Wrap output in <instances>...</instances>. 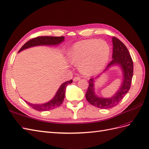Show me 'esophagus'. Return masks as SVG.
Wrapping results in <instances>:
<instances>
[{
    "label": "esophagus",
    "instance_id": "esophagus-1",
    "mask_svg": "<svg viewBox=\"0 0 149 149\" xmlns=\"http://www.w3.org/2000/svg\"><path fill=\"white\" fill-rule=\"evenodd\" d=\"M80 77H79V76H77V77H75L74 78V79H73V80L74 82H77V81H78L79 80H80Z\"/></svg>",
    "mask_w": 149,
    "mask_h": 149
}]
</instances>
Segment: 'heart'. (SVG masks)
<instances>
[{"instance_id":"heart-1","label":"heart","mask_w":149,"mask_h":149,"mask_svg":"<svg viewBox=\"0 0 149 149\" xmlns=\"http://www.w3.org/2000/svg\"><path fill=\"white\" fill-rule=\"evenodd\" d=\"M110 54L109 45L98 39L77 42L69 53L72 62L80 64V70L87 75L99 73L107 65Z\"/></svg>"}]
</instances>
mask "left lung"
Instances as JSON below:
<instances>
[{
    "mask_svg": "<svg viewBox=\"0 0 149 149\" xmlns=\"http://www.w3.org/2000/svg\"><path fill=\"white\" fill-rule=\"evenodd\" d=\"M113 54L112 61L110 62L105 71L109 67L117 64L123 73V82L119 90L111 98H101L95 95L94 92V79H91L87 91L86 93L87 100L89 103L99 109H110L116 106L129 92L133 77L134 64L130 54L126 46L117 38L112 37Z\"/></svg>",
    "mask_w": 149,
    "mask_h": 149,
    "instance_id": "8db88e82",
    "label": "left lung"
}]
</instances>
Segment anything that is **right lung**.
I'll return each mask as SVG.
<instances>
[{
    "label": "right lung",
    "mask_w": 149,
    "mask_h": 149,
    "mask_svg": "<svg viewBox=\"0 0 149 149\" xmlns=\"http://www.w3.org/2000/svg\"><path fill=\"white\" fill-rule=\"evenodd\" d=\"M64 40V37H51V36H39L37 37L30 40L27 41L22 47L20 48L19 52H20L25 49H27L31 47L37 46V45H57L61 43L62 41ZM72 82V80H69L62 84L60 88H58L57 93L54 97L52 100L48 102L45 104H33L29 102H27L25 101L29 106H31L32 108L35 109L38 111H47L57 108L59 107L63 101L65 97V89L68 84H70Z\"/></svg>",
    "instance_id": "1"
}]
</instances>
